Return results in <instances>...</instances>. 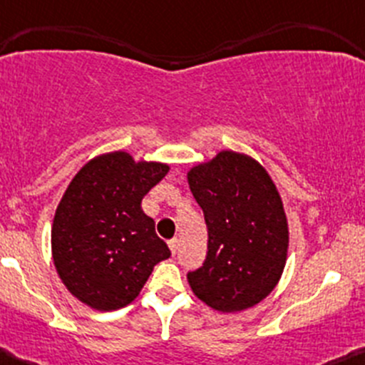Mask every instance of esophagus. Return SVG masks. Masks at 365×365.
Returning a JSON list of instances; mask_svg holds the SVG:
<instances>
[{
  "label": "esophagus",
  "mask_w": 365,
  "mask_h": 365,
  "mask_svg": "<svg viewBox=\"0 0 365 365\" xmlns=\"http://www.w3.org/2000/svg\"><path fill=\"white\" fill-rule=\"evenodd\" d=\"M168 247H170V251H172V255H178V251H179V239H172L170 242H168Z\"/></svg>",
  "instance_id": "obj_1"
}]
</instances>
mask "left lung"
<instances>
[{
  "label": "left lung",
  "instance_id": "8db88e82",
  "mask_svg": "<svg viewBox=\"0 0 365 365\" xmlns=\"http://www.w3.org/2000/svg\"><path fill=\"white\" fill-rule=\"evenodd\" d=\"M207 223V257L187 274L193 294L220 313L250 309L276 288L288 257V220L264 165L220 151L187 170Z\"/></svg>",
  "mask_w": 365,
  "mask_h": 365
}]
</instances>
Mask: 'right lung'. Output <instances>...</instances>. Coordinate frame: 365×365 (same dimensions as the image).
I'll use <instances>...</instances> for the list:
<instances>
[{
    "label": "right lung",
    "mask_w": 365,
    "mask_h": 365,
    "mask_svg": "<svg viewBox=\"0 0 365 365\" xmlns=\"http://www.w3.org/2000/svg\"><path fill=\"white\" fill-rule=\"evenodd\" d=\"M170 167L126 151L89 160L71 179L51 230L56 272L75 299L115 311L137 299L170 250L142 210V198Z\"/></svg>",
    "instance_id": "1"
}]
</instances>
